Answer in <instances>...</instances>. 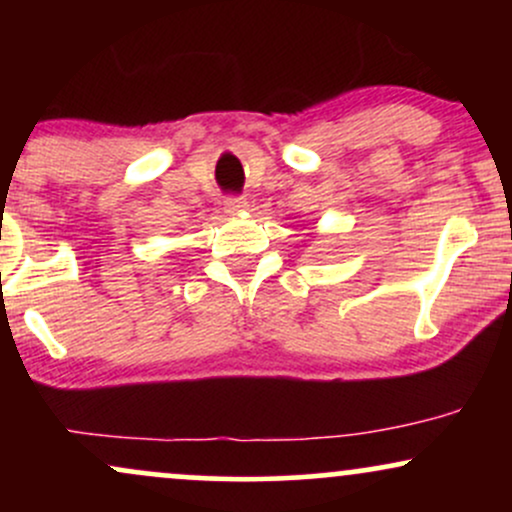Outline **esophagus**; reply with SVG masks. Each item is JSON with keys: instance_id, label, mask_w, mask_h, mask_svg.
Wrapping results in <instances>:
<instances>
[{"instance_id": "1", "label": "esophagus", "mask_w": 512, "mask_h": 512, "mask_svg": "<svg viewBox=\"0 0 512 512\" xmlns=\"http://www.w3.org/2000/svg\"><path fill=\"white\" fill-rule=\"evenodd\" d=\"M223 207H226L228 214H238V211H243L248 207V202H245V197H226V202H223Z\"/></svg>"}]
</instances>
